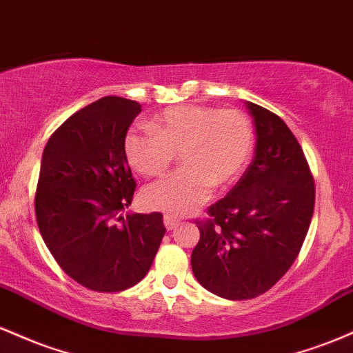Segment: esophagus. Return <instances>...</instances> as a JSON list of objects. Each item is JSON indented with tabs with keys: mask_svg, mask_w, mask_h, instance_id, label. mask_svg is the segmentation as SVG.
<instances>
[{
	"mask_svg": "<svg viewBox=\"0 0 353 353\" xmlns=\"http://www.w3.org/2000/svg\"><path fill=\"white\" fill-rule=\"evenodd\" d=\"M179 224H181L179 219H176L172 216H164V225H165V229H168V230L176 229Z\"/></svg>",
	"mask_w": 353,
	"mask_h": 353,
	"instance_id": "34e87169",
	"label": "esophagus"
}]
</instances>
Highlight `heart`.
Here are the masks:
<instances>
[{"mask_svg": "<svg viewBox=\"0 0 353 353\" xmlns=\"http://www.w3.org/2000/svg\"><path fill=\"white\" fill-rule=\"evenodd\" d=\"M149 129L125 134V159L141 176L159 177L181 154L184 168L143 190L145 208L172 216L204 204L214 185L234 184L252 156V124L237 109L181 104L154 116Z\"/></svg>", "mask_w": 353, "mask_h": 353, "instance_id": "heart-1", "label": "heart"}]
</instances>
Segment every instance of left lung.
<instances>
[{
    "instance_id": "obj_1",
    "label": "left lung",
    "mask_w": 353,
    "mask_h": 353,
    "mask_svg": "<svg viewBox=\"0 0 353 353\" xmlns=\"http://www.w3.org/2000/svg\"><path fill=\"white\" fill-rule=\"evenodd\" d=\"M255 125V154L244 176L197 222L190 255L197 282L229 301L267 292L297 259L314 214L315 185L287 124L245 101Z\"/></svg>"
}]
</instances>
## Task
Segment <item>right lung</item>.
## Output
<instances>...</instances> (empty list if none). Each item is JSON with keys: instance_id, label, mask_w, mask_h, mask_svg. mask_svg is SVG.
Returning <instances> with one entry per match:
<instances>
[{"instance_id": "right-lung-1", "label": "right lung", "mask_w": 353, "mask_h": 353, "mask_svg": "<svg viewBox=\"0 0 353 353\" xmlns=\"http://www.w3.org/2000/svg\"><path fill=\"white\" fill-rule=\"evenodd\" d=\"M136 101L106 96L56 129L43 151L34 209L39 232L61 269L98 292L143 281L163 241V214H128L136 181L124 137Z\"/></svg>"}]
</instances>
